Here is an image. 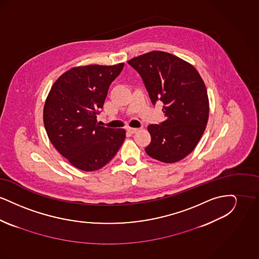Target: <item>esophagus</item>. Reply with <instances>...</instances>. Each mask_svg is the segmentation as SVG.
Here are the masks:
<instances>
[{
	"label": "esophagus",
	"mask_w": 259,
	"mask_h": 259,
	"mask_svg": "<svg viewBox=\"0 0 259 259\" xmlns=\"http://www.w3.org/2000/svg\"><path fill=\"white\" fill-rule=\"evenodd\" d=\"M126 130H127V132H128V133H130V134H134V133H136L139 129H138V128H131V127H128Z\"/></svg>",
	"instance_id": "esophagus-1"
}]
</instances>
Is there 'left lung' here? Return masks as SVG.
Returning <instances> with one entry per match:
<instances>
[{"label": "left lung", "mask_w": 259, "mask_h": 259, "mask_svg": "<svg viewBox=\"0 0 259 259\" xmlns=\"http://www.w3.org/2000/svg\"><path fill=\"white\" fill-rule=\"evenodd\" d=\"M143 78L153 105L161 101L166 120L150 124L148 155L164 163L184 159L196 147L209 117L206 85L188 62L164 51H150L128 61Z\"/></svg>", "instance_id": "obj_1"}]
</instances>
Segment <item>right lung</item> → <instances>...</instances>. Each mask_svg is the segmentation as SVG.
<instances>
[{"label":"right lung","mask_w":259,"mask_h":259,"mask_svg":"<svg viewBox=\"0 0 259 259\" xmlns=\"http://www.w3.org/2000/svg\"><path fill=\"white\" fill-rule=\"evenodd\" d=\"M123 67L120 63L73 68L58 77L46 100L44 123L51 144L81 171L101 169L123 144L124 129L100 126L96 119Z\"/></svg>","instance_id":"right-lung-1"}]
</instances>
